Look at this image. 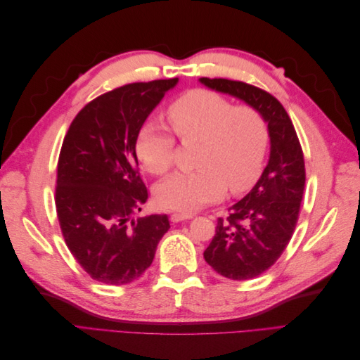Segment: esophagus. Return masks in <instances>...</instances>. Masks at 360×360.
Wrapping results in <instances>:
<instances>
[{
  "mask_svg": "<svg viewBox=\"0 0 360 360\" xmlns=\"http://www.w3.org/2000/svg\"><path fill=\"white\" fill-rule=\"evenodd\" d=\"M193 214L192 213H172L169 216L171 222H181V221H188V219H192Z\"/></svg>",
  "mask_w": 360,
  "mask_h": 360,
  "instance_id": "obj_1",
  "label": "esophagus"
}]
</instances>
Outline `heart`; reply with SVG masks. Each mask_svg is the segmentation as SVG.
I'll list each match as a JSON object with an SVG mask.
<instances>
[{
	"mask_svg": "<svg viewBox=\"0 0 360 360\" xmlns=\"http://www.w3.org/2000/svg\"><path fill=\"white\" fill-rule=\"evenodd\" d=\"M168 122L183 144L198 143V169L177 172L159 183L156 202L180 212L197 210L219 200L228 189L240 195L254 186L263 171L269 147V124L250 105H233L222 94L193 89L168 106ZM136 156L144 168L162 176L174 163L176 138L150 122L136 138Z\"/></svg>",
	"mask_w": 360,
	"mask_h": 360,
	"instance_id": "b5f03b06",
	"label": "heart"
}]
</instances>
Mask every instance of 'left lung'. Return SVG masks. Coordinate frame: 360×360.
I'll use <instances>...</instances> for the list:
<instances>
[{
    "label": "left lung",
    "instance_id": "left-lung-1",
    "mask_svg": "<svg viewBox=\"0 0 360 360\" xmlns=\"http://www.w3.org/2000/svg\"><path fill=\"white\" fill-rule=\"evenodd\" d=\"M200 81L257 108L269 124L267 167L254 189L228 209L226 219L217 217L216 234L204 250L219 275L252 279L276 263L296 230L307 179L302 146L285 108L266 90L224 78Z\"/></svg>",
    "mask_w": 360,
    "mask_h": 360
}]
</instances>
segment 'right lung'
<instances>
[{"instance_id":"right-lung-1","label":"right lung","mask_w":360,"mask_h":360,"mask_svg":"<svg viewBox=\"0 0 360 360\" xmlns=\"http://www.w3.org/2000/svg\"><path fill=\"white\" fill-rule=\"evenodd\" d=\"M177 78L134 82L101 94L73 118L64 136L56 207L73 258L94 281L124 285L153 263L167 214L134 219L148 192L135 144L146 118Z\"/></svg>"}]
</instances>
